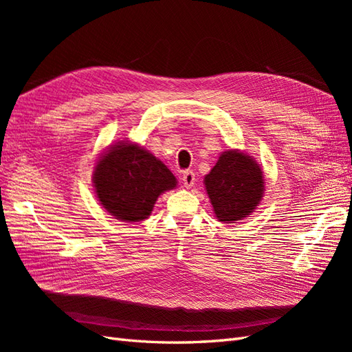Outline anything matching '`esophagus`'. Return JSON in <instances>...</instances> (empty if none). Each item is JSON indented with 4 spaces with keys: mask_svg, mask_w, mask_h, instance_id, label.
<instances>
[{
    "mask_svg": "<svg viewBox=\"0 0 352 352\" xmlns=\"http://www.w3.org/2000/svg\"><path fill=\"white\" fill-rule=\"evenodd\" d=\"M182 180H184V185L186 188L194 186V184H195V173L192 172V170H186V172H184Z\"/></svg>",
    "mask_w": 352,
    "mask_h": 352,
    "instance_id": "esophagus-1",
    "label": "esophagus"
}]
</instances>
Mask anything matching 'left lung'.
<instances>
[{
  "label": "left lung",
  "mask_w": 352,
  "mask_h": 352,
  "mask_svg": "<svg viewBox=\"0 0 352 352\" xmlns=\"http://www.w3.org/2000/svg\"><path fill=\"white\" fill-rule=\"evenodd\" d=\"M204 184L216 217L223 223L251 214L264 194L261 167L238 150L223 153Z\"/></svg>",
  "instance_id": "8db88e82"
}]
</instances>
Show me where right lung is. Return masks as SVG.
<instances>
[{"label": "right lung", "mask_w": 352, "mask_h": 352, "mask_svg": "<svg viewBox=\"0 0 352 352\" xmlns=\"http://www.w3.org/2000/svg\"><path fill=\"white\" fill-rule=\"evenodd\" d=\"M176 184L173 173L160 160L131 142L113 145L94 170L101 206L123 221L146 219L157 198Z\"/></svg>", "instance_id": "1"}]
</instances>
